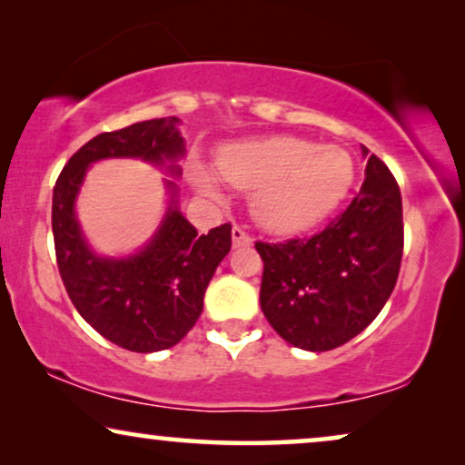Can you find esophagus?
Masks as SVG:
<instances>
[{"label":"esophagus","mask_w":465,"mask_h":465,"mask_svg":"<svg viewBox=\"0 0 465 465\" xmlns=\"http://www.w3.org/2000/svg\"><path fill=\"white\" fill-rule=\"evenodd\" d=\"M232 242H233V249H242V246H251L252 244V238L244 232L242 227L236 225V227L232 229Z\"/></svg>","instance_id":"1"}]
</instances>
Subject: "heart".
I'll return each mask as SVG.
<instances>
[{
  "instance_id": "1",
  "label": "heart",
  "mask_w": 465,
  "mask_h": 465,
  "mask_svg": "<svg viewBox=\"0 0 465 465\" xmlns=\"http://www.w3.org/2000/svg\"><path fill=\"white\" fill-rule=\"evenodd\" d=\"M219 170L229 184L252 191L251 213L272 233H297L331 214L349 193L355 165L338 146H317L297 135L240 142L219 154ZM195 183L210 197H221L206 170Z\"/></svg>"
}]
</instances>
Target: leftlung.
Instances as JSON below:
<instances>
[{
    "label": "left lung",
    "instance_id": "obj_1",
    "mask_svg": "<svg viewBox=\"0 0 465 465\" xmlns=\"http://www.w3.org/2000/svg\"><path fill=\"white\" fill-rule=\"evenodd\" d=\"M255 249L263 259L259 302L278 336L312 352L342 346L379 317L398 282L404 251L398 183L370 154L357 197L323 232Z\"/></svg>",
    "mask_w": 465,
    "mask_h": 465
}]
</instances>
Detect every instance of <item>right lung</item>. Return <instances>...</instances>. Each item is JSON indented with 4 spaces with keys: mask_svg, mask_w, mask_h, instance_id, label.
I'll use <instances>...</instances> for the list:
<instances>
[{
    "mask_svg": "<svg viewBox=\"0 0 465 465\" xmlns=\"http://www.w3.org/2000/svg\"><path fill=\"white\" fill-rule=\"evenodd\" d=\"M176 116L99 134L67 161L53 191V236L61 281L86 323L134 352L170 349L187 336L203 293L232 249V225L200 233L178 210V184L163 178L168 208L151 240L127 257L99 255L86 242L76 200L86 172L104 159H140L181 178L184 138Z\"/></svg>",
    "mask_w": 465,
    "mask_h": 465,
    "instance_id": "add662e5",
    "label": "right lung"
}]
</instances>
